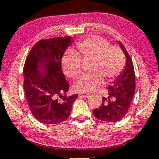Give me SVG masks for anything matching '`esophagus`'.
<instances>
[{"label": "esophagus", "mask_w": 159, "mask_h": 159, "mask_svg": "<svg viewBox=\"0 0 159 159\" xmlns=\"http://www.w3.org/2000/svg\"><path fill=\"white\" fill-rule=\"evenodd\" d=\"M79 96L80 97H82V98H87L88 96H90V94L88 93H83V92H80L79 93Z\"/></svg>", "instance_id": "1"}]
</instances>
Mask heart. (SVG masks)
I'll list each match as a JSON object with an SVG mask.
<instances>
[{
    "mask_svg": "<svg viewBox=\"0 0 159 159\" xmlns=\"http://www.w3.org/2000/svg\"><path fill=\"white\" fill-rule=\"evenodd\" d=\"M76 46L77 52L69 49L62 58L63 71L70 78H76L82 71V58H93L91 71L78 78L75 88L79 91L89 92L104 82L118 77L125 66V56L120 47L112 46L106 39L93 36L79 41Z\"/></svg>",
    "mask_w": 159,
    "mask_h": 159,
    "instance_id": "heart-1",
    "label": "heart"
}]
</instances>
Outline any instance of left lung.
<instances>
[{
	"label": "left lung",
	"instance_id": "8db88e82",
	"mask_svg": "<svg viewBox=\"0 0 159 159\" xmlns=\"http://www.w3.org/2000/svg\"><path fill=\"white\" fill-rule=\"evenodd\" d=\"M120 45L126 57V65L123 73L107 88L109 96L102 98V104L93 110L96 118L107 122H117L127 114L135 93V72L132 60L124 46Z\"/></svg>",
	"mask_w": 159,
	"mask_h": 159
}]
</instances>
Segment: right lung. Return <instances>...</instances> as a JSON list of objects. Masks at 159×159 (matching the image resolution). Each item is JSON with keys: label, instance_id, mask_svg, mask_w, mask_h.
Returning <instances> with one entry per match:
<instances>
[{"label": "right lung", "instance_id": "right-lung-1", "mask_svg": "<svg viewBox=\"0 0 159 159\" xmlns=\"http://www.w3.org/2000/svg\"><path fill=\"white\" fill-rule=\"evenodd\" d=\"M71 37L42 39L34 45L23 67V87L34 117L43 124L66 120L77 94L67 96L69 84L62 71L61 61Z\"/></svg>", "mask_w": 159, "mask_h": 159}]
</instances>
